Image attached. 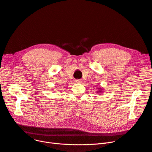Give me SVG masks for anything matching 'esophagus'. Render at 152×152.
<instances>
[{"label": "esophagus", "instance_id": "1", "mask_svg": "<svg viewBox=\"0 0 152 152\" xmlns=\"http://www.w3.org/2000/svg\"><path fill=\"white\" fill-rule=\"evenodd\" d=\"M75 82L76 83H81L82 81L81 80H75Z\"/></svg>", "mask_w": 152, "mask_h": 152}]
</instances>
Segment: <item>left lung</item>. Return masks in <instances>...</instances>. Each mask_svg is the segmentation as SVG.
Wrapping results in <instances>:
<instances>
[{
	"instance_id": "obj_1",
	"label": "left lung",
	"mask_w": 152,
	"mask_h": 152,
	"mask_svg": "<svg viewBox=\"0 0 152 152\" xmlns=\"http://www.w3.org/2000/svg\"><path fill=\"white\" fill-rule=\"evenodd\" d=\"M98 90L96 91V92L98 93V94H101L102 93H103V89L102 88L101 86H99L98 88H97Z\"/></svg>"
}]
</instances>
